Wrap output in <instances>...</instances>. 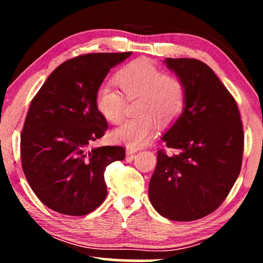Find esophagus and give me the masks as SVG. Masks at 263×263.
Returning <instances> with one entry per match:
<instances>
[{
    "mask_svg": "<svg viewBox=\"0 0 263 263\" xmlns=\"http://www.w3.org/2000/svg\"><path fill=\"white\" fill-rule=\"evenodd\" d=\"M138 151H139V148H138V147H132V146H127V147H126V154L127 155H132V154L137 153Z\"/></svg>",
    "mask_w": 263,
    "mask_h": 263,
    "instance_id": "esophagus-1",
    "label": "esophagus"
}]
</instances>
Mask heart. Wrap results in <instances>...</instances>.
I'll list each match as a JSON object with an SVG mask.
<instances>
[{"label":"heart","instance_id":"1","mask_svg":"<svg viewBox=\"0 0 263 263\" xmlns=\"http://www.w3.org/2000/svg\"><path fill=\"white\" fill-rule=\"evenodd\" d=\"M114 82L122 94L102 86L95 94V109L106 122L121 121L127 100L136 99L138 116L124 121L111 133L112 139L132 147L146 144L157 131V122L163 126L177 121L186 102L184 83L172 74H164L153 61L137 59L115 74Z\"/></svg>","mask_w":263,"mask_h":263}]
</instances>
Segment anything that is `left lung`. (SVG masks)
Instances as JSON below:
<instances>
[{
  "label": "left lung",
  "instance_id": "8db88e82",
  "mask_svg": "<svg viewBox=\"0 0 263 263\" xmlns=\"http://www.w3.org/2000/svg\"><path fill=\"white\" fill-rule=\"evenodd\" d=\"M184 83L183 112L161 139L177 153L158 151L148 196L160 215L191 221L210 215L228 197L241 169L243 130L237 102L204 62L166 58Z\"/></svg>",
  "mask_w": 263,
  "mask_h": 263
}]
</instances>
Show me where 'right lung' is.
<instances>
[{"label": "right lung", "mask_w": 263, "mask_h": 263, "mask_svg": "<svg viewBox=\"0 0 263 263\" xmlns=\"http://www.w3.org/2000/svg\"><path fill=\"white\" fill-rule=\"evenodd\" d=\"M131 54L89 53L65 61L31 101L21 135L22 167L35 196L53 211L84 216L106 197L105 168L125 158V149L89 148L108 128L95 94L110 68Z\"/></svg>", "instance_id": "1"}]
</instances>
